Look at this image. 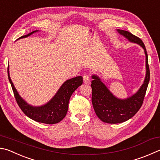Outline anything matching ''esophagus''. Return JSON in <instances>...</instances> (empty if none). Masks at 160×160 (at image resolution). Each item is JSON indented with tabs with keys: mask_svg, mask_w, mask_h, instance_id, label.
Listing matches in <instances>:
<instances>
[{
	"mask_svg": "<svg viewBox=\"0 0 160 160\" xmlns=\"http://www.w3.org/2000/svg\"><path fill=\"white\" fill-rule=\"evenodd\" d=\"M83 82L85 84H88L90 82L89 75L88 73H85L83 75Z\"/></svg>",
	"mask_w": 160,
	"mask_h": 160,
	"instance_id": "esophagus-1",
	"label": "esophagus"
}]
</instances>
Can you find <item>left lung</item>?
I'll return each instance as SVG.
<instances>
[{
    "mask_svg": "<svg viewBox=\"0 0 160 160\" xmlns=\"http://www.w3.org/2000/svg\"><path fill=\"white\" fill-rule=\"evenodd\" d=\"M130 42L137 43L144 49L146 54V75L144 82L137 93L127 99H118L112 94L106 85L97 75H92V102L95 113L101 121L109 124L121 123L129 120L134 115L143 104L150 80L148 58L143 42L130 32L118 30Z\"/></svg>",
    "mask_w": 160,
    "mask_h": 160,
    "instance_id": "1",
    "label": "left lung"
}]
</instances>
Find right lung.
<instances>
[{"mask_svg": "<svg viewBox=\"0 0 160 160\" xmlns=\"http://www.w3.org/2000/svg\"><path fill=\"white\" fill-rule=\"evenodd\" d=\"M35 31L25 36L20 37L23 38L29 36ZM8 79L12 88L14 97L19 108L28 118L36 122L45 124H53L62 121L67 113L68 101L73 92L82 84V77L78 76L66 80L61 87L54 97L45 105L40 107H33L26 102L20 97L16 89L14 88L9 75V68L8 67Z\"/></svg>", "mask_w": 160, "mask_h": 160, "instance_id": "1", "label": "right lung"}]
</instances>
